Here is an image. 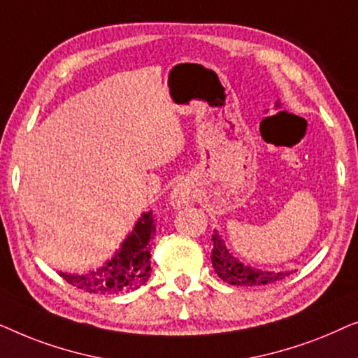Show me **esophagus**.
<instances>
[{
	"label": "esophagus",
	"instance_id": "esophagus-1",
	"mask_svg": "<svg viewBox=\"0 0 358 358\" xmlns=\"http://www.w3.org/2000/svg\"><path fill=\"white\" fill-rule=\"evenodd\" d=\"M194 200L192 195V187H190L189 182H179L174 185V189L171 190V205L174 208H180L189 205Z\"/></svg>",
	"mask_w": 358,
	"mask_h": 358
}]
</instances>
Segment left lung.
<instances>
[{
    "label": "left lung",
    "mask_w": 358,
    "mask_h": 358,
    "mask_svg": "<svg viewBox=\"0 0 358 358\" xmlns=\"http://www.w3.org/2000/svg\"><path fill=\"white\" fill-rule=\"evenodd\" d=\"M213 249H212V264L215 273L229 285L239 287H256V285H267L277 280H282L292 272H273V271H261L251 266H244L238 257L233 256L224 244L223 238L220 236L218 231L213 233L212 236Z\"/></svg>",
    "instance_id": "8db88e82"
}]
</instances>
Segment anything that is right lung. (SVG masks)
Listing matches in <instances>:
<instances>
[{"label":"right lung","mask_w":358,"mask_h":358,"mask_svg":"<svg viewBox=\"0 0 358 358\" xmlns=\"http://www.w3.org/2000/svg\"><path fill=\"white\" fill-rule=\"evenodd\" d=\"M155 233L153 212H143L134 229L122 241L120 248L115 249L114 256L107 259L101 267L80 273H58L70 285L97 295H114V293L136 290L150 278V251Z\"/></svg>","instance_id":"1"}]
</instances>
